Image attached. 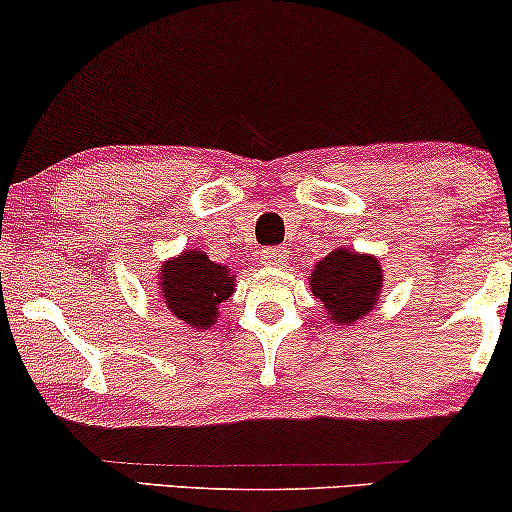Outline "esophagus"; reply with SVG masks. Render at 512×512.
<instances>
[{
	"instance_id": "esophagus-1",
	"label": "esophagus",
	"mask_w": 512,
	"mask_h": 512,
	"mask_svg": "<svg viewBox=\"0 0 512 512\" xmlns=\"http://www.w3.org/2000/svg\"><path fill=\"white\" fill-rule=\"evenodd\" d=\"M261 261L265 265H270V268H282V265H287V249L284 247L265 249L261 254Z\"/></svg>"
}]
</instances>
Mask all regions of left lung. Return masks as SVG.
<instances>
[{"instance_id":"8db88e82","label":"left lung","mask_w":512,"mask_h":512,"mask_svg":"<svg viewBox=\"0 0 512 512\" xmlns=\"http://www.w3.org/2000/svg\"><path fill=\"white\" fill-rule=\"evenodd\" d=\"M383 275L376 258L348 249L331 251L310 275L313 294L320 298L336 324H355L378 301Z\"/></svg>"}]
</instances>
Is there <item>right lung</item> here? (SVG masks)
Wrapping results in <instances>:
<instances>
[{
    "mask_svg": "<svg viewBox=\"0 0 512 512\" xmlns=\"http://www.w3.org/2000/svg\"><path fill=\"white\" fill-rule=\"evenodd\" d=\"M164 305L178 320L195 329L211 327L218 320V305L228 301L235 289V275L209 261L202 251H185L162 265Z\"/></svg>",
    "mask_w": 512,
    "mask_h": 512,
    "instance_id": "add662e5",
    "label": "right lung"
}]
</instances>
